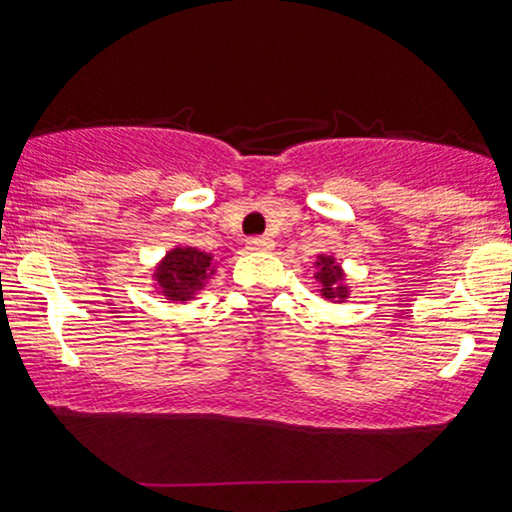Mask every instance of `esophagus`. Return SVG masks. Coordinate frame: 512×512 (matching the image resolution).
<instances>
[{
  "label": "esophagus",
  "instance_id": "1",
  "mask_svg": "<svg viewBox=\"0 0 512 512\" xmlns=\"http://www.w3.org/2000/svg\"><path fill=\"white\" fill-rule=\"evenodd\" d=\"M274 245V240L269 236H252L248 238V250H269Z\"/></svg>",
  "mask_w": 512,
  "mask_h": 512
}]
</instances>
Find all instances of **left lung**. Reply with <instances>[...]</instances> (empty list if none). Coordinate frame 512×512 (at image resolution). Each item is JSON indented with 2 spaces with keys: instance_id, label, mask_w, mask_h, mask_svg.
Returning a JSON list of instances; mask_svg holds the SVG:
<instances>
[{
  "instance_id": "left-lung-1",
  "label": "left lung",
  "mask_w": 512,
  "mask_h": 512,
  "mask_svg": "<svg viewBox=\"0 0 512 512\" xmlns=\"http://www.w3.org/2000/svg\"><path fill=\"white\" fill-rule=\"evenodd\" d=\"M320 274H317V279H320L322 284V296L325 298H342L344 296V286H339L337 281L342 279V272H339V267H334V260L332 257H320Z\"/></svg>"
}]
</instances>
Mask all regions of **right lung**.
<instances>
[{"mask_svg": "<svg viewBox=\"0 0 512 512\" xmlns=\"http://www.w3.org/2000/svg\"><path fill=\"white\" fill-rule=\"evenodd\" d=\"M211 267V257L207 252L195 248H178L173 250L158 269V284L166 296L175 301H185L202 286L204 274Z\"/></svg>", "mask_w": 512, "mask_h": 512, "instance_id": "1", "label": "right lung"}]
</instances>
